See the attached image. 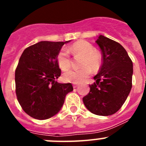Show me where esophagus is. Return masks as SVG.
I'll use <instances>...</instances> for the list:
<instances>
[{
  "label": "esophagus",
  "instance_id": "esophagus-1",
  "mask_svg": "<svg viewBox=\"0 0 146 146\" xmlns=\"http://www.w3.org/2000/svg\"><path fill=\"white\" fill-rule=\"evenodd\" d=\"M77 87H78V85H77V84L73 85V88H77Z\"/></svg>",
  "mask_w": 146,
  "mask_h": 146
}]
</instances>
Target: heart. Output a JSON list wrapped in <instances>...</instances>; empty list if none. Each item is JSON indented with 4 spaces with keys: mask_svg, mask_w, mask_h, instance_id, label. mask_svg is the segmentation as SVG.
<instances>
[{
    "mask_svg": "<svg viewBox=\"0 0 146 146\" xmlns=\"http://www.w3.org/2000/svg\"><path fill=\"white\" fill-rule=\"evenodd\" d=\"M69 50L74 55H80L82 58L80 61L81 68L71 69L63 74V80L67 82L81 83L84 82L91 74V69L97 71L101 66V57L97 52H94V47L89 42L80 41L69 47ZM57 61L59 67L63 71L69 69L71 66V60L69 52L62 49L58 52Z\"/></svg>",
    "mask_w": 146,
    "mask_h": 146,
    "instance_id": "heart-1",
    "label": "heart"
}]
</instances>
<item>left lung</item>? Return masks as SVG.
Masks as SVG:
<instances>
[{
    "mask_svg": "<svg viewBox=\"0 0 146 146\" xmlns=\"http://www.w3.org/2000/svg\"><path fill=\"white\" fill-rule=\"evenodd\" d=\"M96 43L102 53V64L90 85V92L83 97L89 111L108 116L122 107L132 86L133 64L128 53L119 43L99 35Z\"/></svg>",
    "mask_w": 146,
    "mask_h": 146,
    "instance_id": "1",
    "label": "left lung"
}]
</instances>
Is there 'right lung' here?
<instances>
[{
  "instance_id": "1",
  "label": "right lung",
  "mask_w": 146,
  "mask_h": 146,
  "mask_svg": "<svg viewBox=\"0 0 146 146\" xmlns=\"http://www.w3.org/2000/svg\"><path fill=\"white\" fill-rule=\"evenodd\" d=\"M70 41L39 42L25 49L20 57L15 71L17 97L23 110L35 119L57 114L66 96L73 91L71 83L56 80L60 76L58 54Z\"/></svg>"
}]
</instances>
